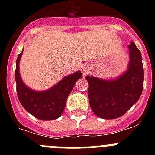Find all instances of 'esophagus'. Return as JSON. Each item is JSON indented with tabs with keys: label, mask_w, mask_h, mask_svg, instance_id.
<instances>
[{
	"label": "esophagus",
	"mask_w": 155,
	"mask_h": 155,
	"mask_svg": "<svg viewBox=\"0 0 155 155\" xmlns=\"http://www.w3.org/2000/svg\"><path fill=\"white\" fill-rule=\"evenodd\" d=\"M82 72L83 74L84 75H86L87 74V73L89 72V68L87 67V66H84L83 67V69H82Z\"/></svg>",
	"instance_id": "1"
}]
</instances>
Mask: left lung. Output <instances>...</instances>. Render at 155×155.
I'll return each instance as SVG.
<instances>
[{
	"mask_svg": "<svg viewBox=\"0 0 155 155\" xmlns=\"http://www.w3.org/2000/svg\"><path fill=\"white\" fill-rule=\"evenodd\" d=\"M129 49V68L117 80L107 81L86 76L90 107L99 117H120L138 101L142 94L144 80L142 54L134 42H130Z\"/></svg>",
	"mask_w": 155,
	"mask_h": 155,
	"instance_id": "1",
	"label": "left lung"
}]
</instances>
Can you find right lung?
<instances>
[{
	"label": "right lung",
	"mask_w": 155,
	"mask_h": 155,
	"mask_svg": "<svg viewBox=\"0 0 155 155\" xmlns=\"http://www.w3.org/2000/svg\"><path fill=\"white\" fill-rule=\"evenodd\" d=\"M21 53L16 61L15 80L18 99L25 110L38 119L42 120H55L65 109L68 96L75 83L82 78L81 71L66 76L52 88L44 92H35L25 86L19 72V61Z\"/></svg>",
	"instance_id": "obj_1"
}]
</instances>
